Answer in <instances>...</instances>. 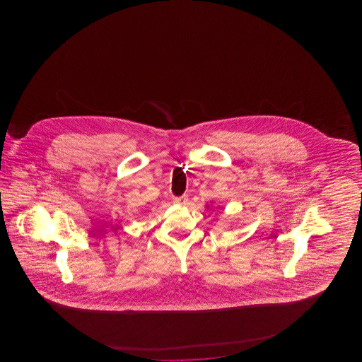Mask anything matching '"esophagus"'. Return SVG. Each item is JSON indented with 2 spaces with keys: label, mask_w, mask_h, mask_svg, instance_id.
I'll return each mask as SVG.
<instances>
[{
  "label": "esophagus",
  "mask_w": 362,
  "mask_h": 362,
  "mask_svg": "<svg viewBox=\"0 0 362 362\" xmlns=\"http://www.w3.org/2000/svg\"><path fill=\"white\" fill-rule=\"evenodd\" d=\"M175 203L176 204H185L186 203V200H187V197L186 195H182V197H178V198H175Z\"/></svg>",
  "instance_id": "obj_1"
}]
</instances>
